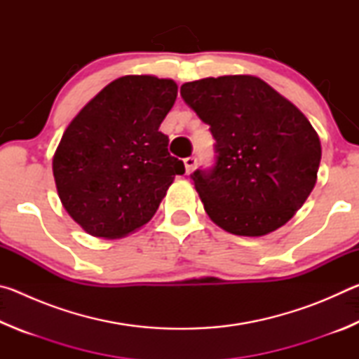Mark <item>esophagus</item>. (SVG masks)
I'll list each match as a JSON object with an SVG mask.
<instances>
[{
  "label": "esophagus",
  "instance_id": "obj_1",
  "mask_svg": "<svg viewBox=\"0 0 359 359\" xmlns=\"http://www.w3.org/2000/svg\"><path fill=\"white\" fill-rule=\"evenodd\" d=\"M184 165H185V172L191 174L194 169H196L198 161H196V158H194V156H188L184 160Z\"/></svg>",
  "mask_w": 359,
  "mask_h": 359
}]
</instances>
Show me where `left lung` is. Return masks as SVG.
Here are the masks:
<instances>
[{
	"instance_id": "left-lung-1",
	"label": "left lung",
	"mask_w": 359,
	"mask_h": 359,
	"mask_svg": "<svg viewBox=\"0 0 359 359\" xmlns=\"http://www.w3.org/2000/svg\"><path fill=\"white\" fill-rule=\"evenodd\" d=\"M180 95L215 139V165L191 174L210 220L252 238L283 226L317 182L321 144L306 115L255 76L187 82Z\"/></svg>"
}]
</instances>
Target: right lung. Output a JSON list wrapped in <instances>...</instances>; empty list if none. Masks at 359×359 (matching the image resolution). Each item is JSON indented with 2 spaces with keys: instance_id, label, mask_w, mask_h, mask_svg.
I'll list each match as a JSON object with an SVG mask.
<instances>
[{
  "instance_id": "right-lung-1",
  "label": "right lung",
  "mask_w": 359,
  "mask_h": 359,
  "mask_svg": "<svg viewBox=\"0 0 359 359\" xmlns=\"http://www.w3.org/2000/svg\"><path fill=\"white\" fill-rule=\"evenodd\" d=\"M175 98L171 79H115L63 133L53 177L63 208L88 234L117 239L141 228L185 172L160 131Z\"/></svg>"
}]
</instances>
